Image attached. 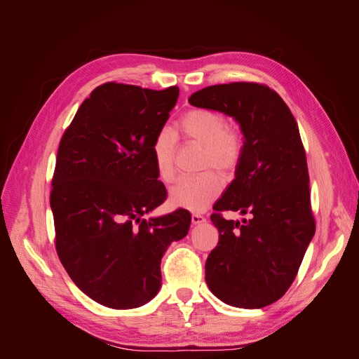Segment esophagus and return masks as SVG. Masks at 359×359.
<instances>
[{
  "label": "esophagus",
  "instance_id": "obj_1",
  "mask_svg": "<svg viewBox=\"0 0 359 359\" xmlns=\"http://www.w3.org/2000/svg\"><path fill=\"white\" fill-rule=\"evenodd\" d=\"M191 222H193V224H202V223L206 222V219L199 212H193L191 214Z\"/></svg>",
  "mask_w": 359,
  "mask_h": 359
}]
</instances>
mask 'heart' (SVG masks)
Returning a JSON list of instances; mask_svg holds the SVG:
<instances>
[{
    "label": "heart",
    "mask_w": 359,
    "mask_h": 359,
    "mask_svg": "<svg viewBox=\"0 0 359 359\" xmlns=\"http://www.w3.org/2000/svg\"><path fill=\"white\" fill-rule=\"evenodd\" d=\"M180 135L203 147L201 169L212 168L220 175L229 178L240 168L244 158L245 142L240 128L227 126L222 112L205 107L187 111L178 121ZM175 135L161 128L151 144V157L161 181L170 182L175 177ZM222 191V180L214 172L206 170L196 177H184L170 189V202L190 211L205 210Z\"/></svg>",
    "instance_id": "obj_1"
}]
</instances>
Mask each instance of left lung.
Segmentation results:
<instances>
[{
  "mask_svg": "<svg viewBox=\"0 0 359 359\" xmlns=\"http://www.w3.org/2000/svg\"><path fill=\"white\" fill-rule=\"evenodd\" d=\"M189 102L235 118L245 142L235 180L212 206L219 244L206 259V285L229 306L266 307L293 283L316 231L298 124L283 99L256 82L206 86ZM222 210L250 219L226 221Z\"/></svg>",
  "mask_w": 359,
  "mask_h": 359,
  "instance_id": "1",
  "label": "left lung"
}]
</instances>
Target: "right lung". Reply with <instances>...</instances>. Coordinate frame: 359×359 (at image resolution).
I'll list each match as a JSON object with an SVG mask.
<instances>
[{
    "label": "right lung",
    "instance_id": "add662e5",
    "mask_svg": "<svg viewBox=\"0 0 359 359\" xmlns=\"http://www.w3.org/2000/svg\"><path fill=\"white\" fill-rule=\"evenodd\" d=\"M178 95V86L103 83L61 137L50 191L55 248L73 283L104 307L153 299L163 255L189 233L187 210L145 219L168 196L151 144Z\"/></svg>",
    "mask_w": 359,
    "mask_h": 359
}]
</instances>
